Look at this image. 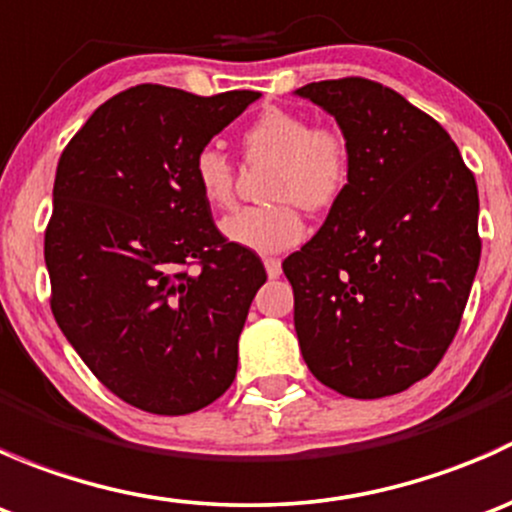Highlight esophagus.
<instances>
[{"instance_id":"34e87169","label":"esophagus","mask_w":512,"mask_h":512,"mask_svg":"<svg viewBox=\"0 0 512 512\" xmlns=\"http://www.w3.org/2000/svg\"><path fill=\"white\" fill-rule=\"evenodd\" d=\"M265 270L270 280H277L282 275V262L277 257H265Z\"/></svg>"}]
</instances>
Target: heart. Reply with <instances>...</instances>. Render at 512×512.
<instances>
[{
	"label": "heart",
	"mask_w": 512,
	"mask_h": 512,
	"mask_svg": "<svg viewBox=\"0 0 512 512\" xmlns=\"http://www.w3.org/2000/svg\"><path fill=\"white\" fill-rule=\"evenodd\" d=\"M247 163H272L265 195L275 203L242 208L223 220L230 242L255 252H282L304 237L307 210H327L349 188L352 143L337 126L314 123L287 108H267L242 131ZM193 183L203 203L227 210L235 203V163L218 146H203L193 158Z\"/></svg>",
	"instance_id": "1"
}]
</instances>
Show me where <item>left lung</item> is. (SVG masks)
Here are the masks:
<instances>
[{"instance_id": "left-lung-1", "label": "left lung", "mask_w": 512, "mask_h": 512, "mask_svg": "<svg viewBox=\"0 0 512 512\" xmlns=\"http://www.w3.org/2000/svg\"><path fill=\"white\" fill-rule=\"evenodd\" d=\"M352 143V180L285 262L309 371L352 399L426 379L451 347L480 260L478 185L446 128L379 81L297 89Z\"/></svg>"}]
</instances>
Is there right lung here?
<instances>
[{
  "label": "right lung",
  "mask_w": 512,
  "mask_h": 512,
  "mask_svg": "<svg viewBox=\"0 0 512 512\" xmlns=\"http://www.w3.org/2000/svg\"><path fill=\"white\" fill-rule=\"evenodd\" d=\"M257 98L131 86L59 158L44 232L51 314L96 379L148 414H193L235 379L267 272L218 230L190 168Z\"/></svg>",
  "instance_id": "add662e5"
}]
</instances>
